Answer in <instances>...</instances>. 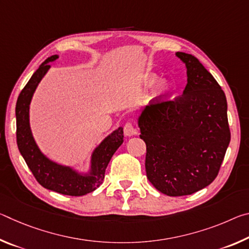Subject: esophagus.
I'll use <instances>...</instances> for the list:
<instances>
[{
  "label": "esophagus",
  "instance_id": "34e87169",
  "mask_svg": "<svg viewBox=\"0 0 249 249\" xmlns=\"http://www.w3.org/2000/svg\"><path fill=\"white\" fill-rule=\"evenodd\" d=\"M124 134L126 136H133V135L137 134V129L135 128L132 122H127V123L124 125Z\"/></svg>",
  "mask_w": 249,
  "mask_h": 249
}]
</instances>
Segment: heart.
I'll return each mask as SVG.
<instances>
[{"mask_svg":"<svg viewBox=\"0 0 249 249\" xmlns=\"http://www.w3.org/2000/svg\"><path fill=\"white\" fill-rule=\"evenodd\" d=\"M156 77L155 74H147L142 79V83L145 84L146 87H149L151 84H154L156 82ZM168 92V83L166 81H159L157 84L155 86V89L153 91V96L154 98H162L165 96Z\"/></svg>","mask_w":249,"mask_h":249,"instance_id":"1","label":"heart"}]
</instances>
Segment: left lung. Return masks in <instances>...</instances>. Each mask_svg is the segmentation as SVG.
<instances>
[{
    "label": "left lung",
    "instance_id": "left-lung-1",
    "mask_svg": "<svg viewBox=\"0 0 249 249\" xmlns=\"http://www.w3.org/2000/svg\"><path fill=\"white\" fill-rule=\"evenodd\" d=\"M188 83L175 100L156 98L138 117L146 175L163 195H192L220 171L231 141L224 91L192 54L177 53Z\"/></svg>",
    "mask_w": 249,
    "mask_h": 249
}]
</instances>
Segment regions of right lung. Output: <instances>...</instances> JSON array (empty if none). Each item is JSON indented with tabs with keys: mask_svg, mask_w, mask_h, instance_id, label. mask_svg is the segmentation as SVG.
<instances>
[{
	"mask_svg": "<svg viewBox=\"0 0 249 249\" xmlns=\"http://www.w3.org/2000/svg\"><path fill=\"white\" fill-rule=\"evenodd\" d=\"M57 54L49 57L39 66L20 92L16 102V142L32 174L40 185L66 196H81L94 191L104 179L105 169L112 156L123 142V128L119 127L94 149L91 158L90 174L81 175L72 168L58 165L41 154L29 126V104L37 86L54 61Z\"/></svg>",
	"mask_w": 249,
	"mask_h": 249,
	"instance_id": "obj_1",
	"label": "right lung"
}]
</instances>
